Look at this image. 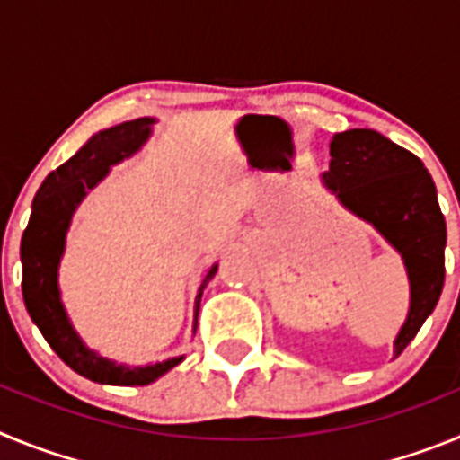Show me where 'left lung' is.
I'll use <instances>...</instances> for the list:
<instances>
[{
    "instance_id": "8db88e82",
    "label": "left lung",
    "mask_w": 460,
    "mask_h": 460,
    "mask_svg": "<svg viewBox=\"0 0 460 460\" xmlns=\"http://www.w3.org/2000/svg\"><path fill=\"white\" fill-rule=\"evenodd\" d=\"M324 184L350 211L373 223L403 255L410 276V313L394 355L408 348L445 286L447 226L436 184L420 158L371 128L336 133Z\"/></svg>"
}]
</instances>
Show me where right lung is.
<instances>
[{
	"mask_svg": "<svg viewBox=\"0 0 460 460\" xmlns=\"http://www.w3.org/2000/svg\"><path fill=\"white\" fill-rule=\"evenodd\" d=\"M152 121L149 117H142V119L124 121L108 131L96 133L75 156L52 170L36 193L30 226L24 230L22 243H20L22 296L31 320L66 367L101 385H147L181 361V357H177V359H168L154 367L126 368L87 350L68 323L62 302H59V288H57V265L62 258L64 234L71 223L73 209L78 207L89 189L103 180L110 165L124 156H131L142 142L147 140ZM217 265L211 267L202 280L198 299H195V320L200 311L202 290L211 276L217 274Z\"/></svg>",
	"mask_w": 460,
	"mask_h": 460,
	"instance_id": "obj_1",
	"label": "right lung"
}]
</instances>
